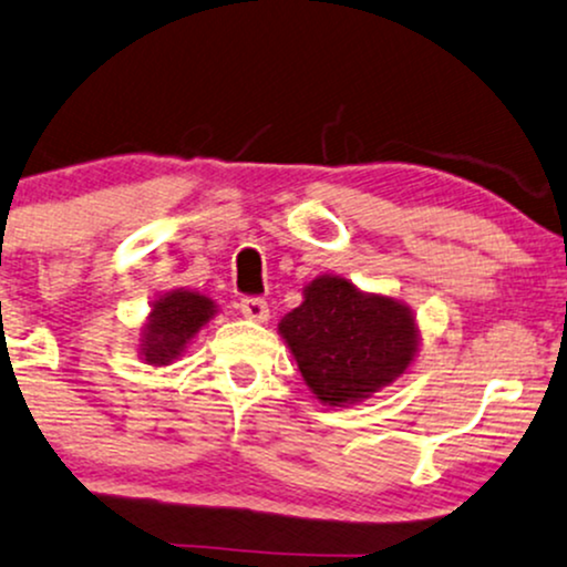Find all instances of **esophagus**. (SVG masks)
Listing matches in <instances>:
<instances>
[{
  "mask_svg": "<svg viewBox=\"0 0 567 567\" xmlns=\"http://www.w3.org/2000/svg\"><path fill=\"white\" fill-rule=\"evenodd\" d=\"M240 311L245 319H250V322H258V324H264L266 319H269V306H266V301H261V298H243Z\"/></svg>",
  "mask_w": 567,
  "mask_h": 567,
  "instance_id": "esophagus-1",
  "label": "esophagus"
}]
</instances>
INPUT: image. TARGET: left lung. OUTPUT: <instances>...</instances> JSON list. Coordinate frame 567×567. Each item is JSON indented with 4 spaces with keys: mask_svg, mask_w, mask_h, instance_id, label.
<instances>
[{
    "mask_svg": "<svg viewBox=\"0 0 567 567\" xmlns=\"http://www.w3.org/2000/svg\"><path fill=\"white\" fill-rule=\"evenodd\" d=\"M303 383L324 406H353L404 378L420 351V324L399 298L319 275L277 324Z\"/></svg>",
    "mask_w": 567,
    "mask_h": 567,
    "instance_id": "8db88e82",
    "label": "left lung"
}]
</instances>
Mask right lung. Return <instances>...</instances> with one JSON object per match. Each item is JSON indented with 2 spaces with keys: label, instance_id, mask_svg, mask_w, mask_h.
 Returning <instances> with one entry per match:
<instances>
[{
  "label": "right lung",
  "instance_id": "right-lung-1",
  "mask_svg": "<svg viewBox=\"0 0 567 567\" xmlns=\"http://www.w3.org/2000/svg\"><path fill=\"white\" fill-rule=\"evenodd\" d=\"M218 313V306L200 290L174 288L150 306L140 330V359L150 367H168L187 351L189 340Z\"/></svg>",
  "mask_w": 567,
  "mask_h": 567
}]
</instances>
